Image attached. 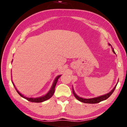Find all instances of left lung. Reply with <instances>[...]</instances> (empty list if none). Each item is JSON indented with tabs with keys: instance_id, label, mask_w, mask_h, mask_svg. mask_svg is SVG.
Instances as JSON below:
<instances>
[{
	"instance_id": "obj_1",
	"label": "left lung",
	"mask_w": 127,
	"mask_h": 127,
	"mask_svg": "<svg viewBox=\"0 0 127 127\" xmlns=\"http://www.w3.org/2000/svg\"><path fill=\"white\" fill-rule=\"evenodd\" d=\"M109 44V45L110 46L111 48H112V51H113V52L114 53V54H116L114 50V49L113 48L112 46L111 45V44ZM118 81H119V79H118ZM118 83H117V85L115 86V87L113 88V90H111L110 92H109V93H107L106 94H105V95H101V96H98V97H94V98H85L79 97V96L77 95L76 94V92H75L74 90L73 87V86H72V91H73V94L74 96H75V97H76L77 100H79V101L84 102V103H87V104H96V103H98V102H100L101 101H102L106 100L107 98H109V97H110V96L111 95V94L113 93V92L114 91L115 88H116V87H117V85L118 84Z\"/></svg>"
}]
</instances>
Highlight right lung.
<instances>
[{"label": "right lung", "instance_id": "add662e5", "mask_svg": "<svg viewBox=\"0 0 127 127\" xmlns=\"http://www.w3.org/2000/svg\"><path fill=\"white\" fill-rule=\"evenodd\" d=\"M61 76H62V75H59V76H58L56 77V78H55L54 81L53 82V83L52 85V86L51 87L49 91H48V93L46 94L44 96H41V97H26V96H25L22 95L21 93H20V92H19L18 90H17V88L15 86V85L14 84V83L13 82V81H12V82L13 83V85L14 87H15V89H16L17 92H18V94L20 95L21 96V97H22L23 98H25V99L27 100L28 101H29L30 102H41L43 101H46L47 100L49 99V98H51L52 97V96L53 95L54 93V91H55V86L57 85V83L58 82V80L59 78Z\"/></svg>", "mask_w": 127, "mask_h": 127}]
</instances>
